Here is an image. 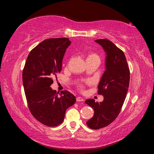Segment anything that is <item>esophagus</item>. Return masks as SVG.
Segmentation results:
<instances>
[{"label":"esophagus","instance_id":"1","mask_svg":"<svg viewBox=\"0 0 154 154\" xmlns=\"http://www.w3.org/2000/svg\"><path fill=\"white\" fill-rule=\"evenodd\" d=\"M76 101H84V99L82 97H76Z\"/></svg>","mask_w":154,"mask_h":154}]
</instances>
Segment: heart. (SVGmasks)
Masks as SVG:
<instances>
[{
  "instance_id": "obj_1",
  "label": "heart",
  "mask_w": 154,
  "mask_h": 154,
  "mask_svg": "<svg viewBox=\"0 0 154 154\" xmlns=\"http://www.w3.org/2000/svg\"><path fill=\"white\" fill-rule=\"evenodd\" d=\"M97 57V56L96 55V54H91V55H90L88 57Z\"/></svg>"
}]
</instances>
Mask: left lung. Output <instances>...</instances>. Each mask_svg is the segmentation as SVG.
Here are the masks:
<instances>
[{
  "label": "left lung",
  "mask_w": 154,
  "mask_h": 154,
  "mask_svg": "<svg viewBox=\"0 0 154 154\" xmlns=\"http://www.w3.org/2000/svg\"><path fill=\"white\" fill-rule=\"evenodd\" d=\"M106 53L105 71L98 84L97 94L103 101L88 99L85 103L94 110L93 117L87 122L89 128L97 130L113 122L118 117L126 98L130 82V70L123 51L107 39L95 40Z\"/></svg>",
  "instance_id": "8db88e82"
}]
</instances>
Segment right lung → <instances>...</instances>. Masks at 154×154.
<instances>
[{
	"label": "right lung",
	"mask_w": 154,
	"mask_h": 154,
	"mask_svg": "<svg viewBox=\"0 0 154 154\" xmlns=\"http://www.w3.org/2000/svg\"><path fill=\"white\" fill-rule=\"evenodd\" d=\"M71 44L67 38H49L32 49L22 72L23 85L29 109L33 117L48 127L63 122L66 110L76 97L67 91L58 94L50 86L53 77L62 71V60Z\"/></svg>",
	"instance_id": "obj_1"
}]
</instances>
